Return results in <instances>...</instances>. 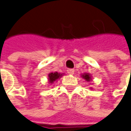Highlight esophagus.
<instances>
[{
    "mask_svg": "<svg viewBox=\"0 0 131 131\" xmlns=\"http://www.w3.org/2000/svg\"><path fill=\"white\" fill-rule=\"evenodd\" d=\"M67 71H68V74H70V75H73L74 74V69H68Z\"/></svg>",
    "mask_w": 131,
    "mask_h": 131,
    "instance_id": "34e87169",
    "label": "esophagus"
}]
</instances>
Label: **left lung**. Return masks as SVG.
<instances>
[{
    "label": "left lung",
    "mask_w": 131,
    "mask_h": 131,
    "mask_svg": "<svg viewBox=\"0 0 131 131\" xmlns=\"http://www.w3.org/2000/svg\"><path fill=\"white\" fill-rule=\"evenodd\" d=\"M81 77L83 79H85L87 82H90V81L92 80V75H91L90 74H88V73H84V74H82L81 75ZM91 89H92V88H91Z\"/></svg>",
    "instance_id": "obj_1"
}]
</instances>
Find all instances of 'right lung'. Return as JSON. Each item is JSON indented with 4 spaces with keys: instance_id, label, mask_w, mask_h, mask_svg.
I'll list each match as a JSON object with an SVG mask.
<instances>
[{
    "instance_id": "obj_1",
    "label": "right lung",
    "mask_w": 131,
    "mask_h": 131,
    "mask_svg": "<svg viewBox=\"0 0 131 131\" xmlns=\"http://www.w3.org/2000/svg\"><path fill=\"white\" fill-rule=\"evenodd\" d=\"M63 74H60V73H58V72H50L48 74V83H49V85H52L56 81L60 79Z\"/></svg>"
}]
</instances>
